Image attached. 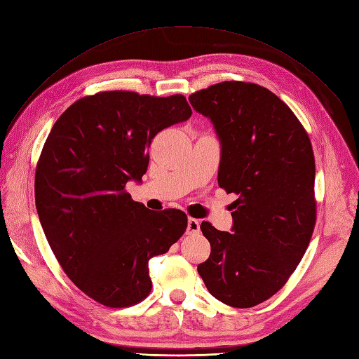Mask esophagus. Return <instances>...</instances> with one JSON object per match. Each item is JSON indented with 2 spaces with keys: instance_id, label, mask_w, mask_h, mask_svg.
<instances>
[{
  "instance_id": "obj_1",
  "label": "esophagus",
  "mask_w": 359,
  "mask_h": 359,
  "mask_svg": "<svg viewBox=\"0 0 359 359\" xmlns=\"http://www.w3.org/2000/svg\"><path fill=\"white\" fill-rule=\"evenodd\" d=\"M199 225H201V222L198 219H195V217H189V221H187V233L189 234L199 233Z\"/></svg>"
}]
</instances>
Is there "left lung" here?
<instances>
[{"instance_id": "left-lung-1", "label": "left lung", "mask_w": 359, "mask_h": 359, "mask_svg": "<svg viewBox=\"0 0 359 359\" xmlns=\"http://www.w3.org/2000/svg\"><path fill=\"white\" fill-rule=\"evenodd\" d=\"M221 143L217 184L238 195L231 233L203 222L210 256L198 265L208 292L233 308H252L287 282L316 225V160L304 128L276 94L222 82L191 94Z\"/></svg>"}]
</instances>
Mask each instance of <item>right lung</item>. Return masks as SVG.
<instances>
[{
  "mask_svg": "<svg viewBox=\"0 0 359 359\" xmlns=\"http://www.w3.org/2000/svg\"><path fill=\"white\" fill-rule=\"evenodd\" d=\"M190 116L181 94L104 91L74 102L51 128L34 177L38 216L65 274L95 302L146 299L149 259L186 231L184 212L147 210L125 186L142 181L152 138Z\"/></svg>",
  "mask_w": 359,
  "mask_h": 359,
  "instance_id": "right-lung-1",
  "label": "right lung"
}]
</instances>
